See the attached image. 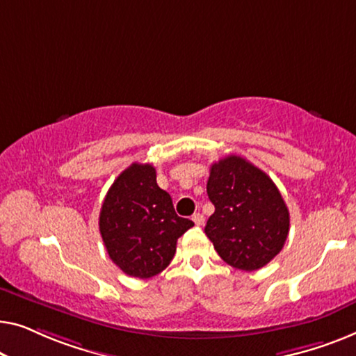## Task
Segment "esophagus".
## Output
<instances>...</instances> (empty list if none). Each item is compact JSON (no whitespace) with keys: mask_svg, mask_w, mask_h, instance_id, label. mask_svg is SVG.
I'll return each instance as SVG.
<instances>
[{"mask_svg":"<svg viewBox=\"0 0 356 356\" xmlns=\"http://www.w3.org/2000/svg\"><path fill=\"white\" fill-rule=\"evenodd\" d=\"M192 221L197 224V226H203V224H204V216H203V214L197 213V214H193V216H192Z\"/></svg>","mask_w":356,"mask_h":356,"instance_id":"34e87169","label":"esophagus"}]
</instances>
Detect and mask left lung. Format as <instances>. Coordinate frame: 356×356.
<instances>
[{"label": "left lung", "instance_id": "8db88e82", "mask_svg": "<svg viewBox=\"0 0 356 356\" xmlns=\"http://www.w3.org/2000/svg\"><path fill=\"white\" fill-rule=\"evenodd\" d=\"M207 192L214 213L204 232L219 257L242 271L266 266L282 250L290 226L287 204L271 177L230 154L211 164Z\"/></svg>", "mask_w": 356, "mask_h": 356}]
</instances>
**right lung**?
<instances>
[{"instance_id": "obj_1", "label": "right lung", "mask_w": 356, "mask_h": 356, "mask_svg": "<svg viewBox=\"0 0 356 356\" xmlns=\"http://www.w3.org/2000/svg\"><path fill=\"white\" fill-rule=\"evenodd\" d=\"M193 226L174 211L171 195L156 184L152 164L134 163L119 174L99 211V234L116 266L148 279L166 269L177 238Z\"/></svg>"}]
</instances>
